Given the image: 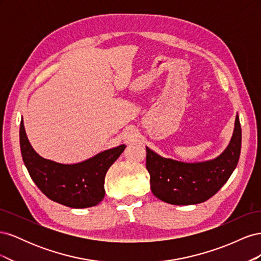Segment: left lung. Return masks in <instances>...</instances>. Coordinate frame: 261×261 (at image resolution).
I'll return each instance as SVG.
<instances>
[{"label": "left lung", "mask_w": 261, "mask_h": 261, "mask_svg": "<svg viewBox=\"0 0 261 261\" xmlns=\"http://www.w3.org/2000/svg\"><path fill=\"white\" fill-rule=\"evenodd\" d=\"M242 145L239 115L227 148L216 159L185 163L165 159L146 147V168L150 174L153 195L171 204H196L208 200L226 180L238 165Z\"/></svg>", "instance_id": "1"}]
</instances>
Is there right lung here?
Masks as SVG:
<instances>
[{
	"instance_id": "right-lung-1",
	"label": "right lung",
	"mask_w": 261,
	"mask_h": 261,
	"mask_svg": "<svg viewBox=\"0 0 261 261\" xmlns=\"http://www.w3.org/2000/svg\"><path fill=\"white\" fill-rule=\"evenodd\" d=\"M20 150L30 177L49 199L70 208H88L105 198L109 168L126 148L121 145L76 164H62L39 155L27 138L23 122L19 128Z\"/></svg>"
}]
</instances>
